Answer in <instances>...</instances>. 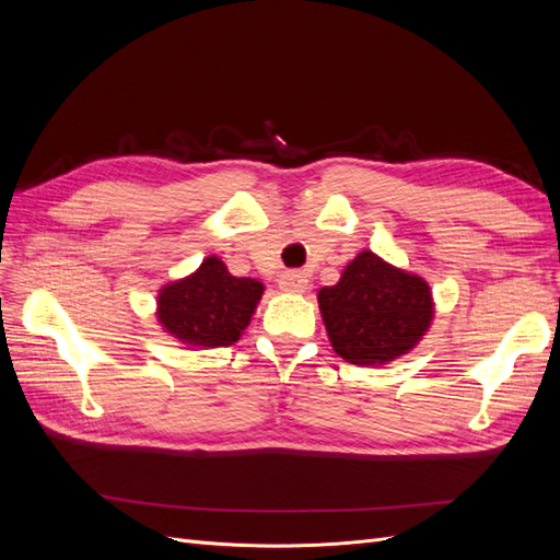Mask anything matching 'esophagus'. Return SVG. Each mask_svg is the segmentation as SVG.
I'll return each mask as SVG.
<instances>
[{
    "mask_svg": "<svg viewBox=\"0 0 560 560\" xmlns=\"http://www.w3.org/2000/svg\"><path fill=\"white\" fill-rule=\"evenodd\" d=\"M280 290L290 294H301L308 290V276L301 273V270H284L280 276Z\"/></svg>",
    "mask_w": 560,
    "mask_h": 560,
    "instance_id": "34e87169",
    "label": "esophagus"
}]
</instances>
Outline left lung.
<instances>
[{
	"label": "left lung",
	"mask_w": 560,
	"mask_h": 560,
	"mask_svg": "<svg viewBox=\"0 0 560 560\" xmlns=\"http://www.w3.org/2000/svg\"><path fill=\"white\" fill-rule=\"evenodd\" d=\"M317 306L338 358L358 366H383L409 354L432 327L434 299L425 278L362 249Z\"/></svg>",
	"instance_id": "left-lung-1"
}]
</instances>
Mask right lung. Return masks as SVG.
Returning <instances> with one entry per match:
<instances>
[{
    "instance_id": "1",
    "label": "right lung",
    "mask_w": 560,
    "mask_h": 560,
    "mask_svg": "<svg viewBox=\"0 0 560 560\" xmlns=\"http://www.w3.org/2000/svg\"><path fill=\"white\" fill-rule=\"evenodd\" d=\"M257 278H235L219 257H206L186 278L163 284L156 319L167 336L189 350L238 343L264 296Z\"/></svg>"
}]
</instances>
